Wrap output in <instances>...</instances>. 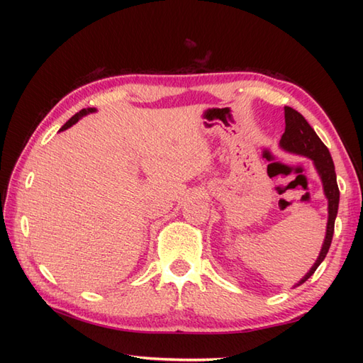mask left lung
<instances>
[{
	"mask_svg": "<svg viewBox=\"0 0 363 363\" xmlns=\"http://www.w3.org/2000/svg\"><path fill=\"white\" fill-rule=\"evenodd\" d=\"M285 133L282 134L279 146L287 152L299 154L313 162V167L323 184V191L328 199V225H326V237L325 242L321 245V251L318 254L317 260L312 265V268L307 272L303 279H301L295 287L304 284L309 277L315 273V269L320 267V264L325 260L326 254L329 251L330 242H333L334 235V225L337 218L338 211V201H340V191L337 186V176H335V167L330 152L326 148V145L320 140V137L315 133L313 128L307 123V120L301 115L298 111L291 109V107L285 106Z\"/></svg>",
	"mask_w": 363,
	"mask_h": 363,
	"instance_id": "left-lung-1",
	"label": "left lung"
}]
</instances>
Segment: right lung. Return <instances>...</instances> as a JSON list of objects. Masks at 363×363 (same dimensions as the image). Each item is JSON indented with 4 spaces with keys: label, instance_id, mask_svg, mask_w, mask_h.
<instances>
[{
    "label": "right lung",
    "instance_id": "right-lung-1",
    "mask_svg": "<svg viewBox=\"0 0 363 363\" xmlns=\"http://www.w3.org/2000/svg\"><path fill=\"white\" fill-rule=\"evenodd\" d=\"M94 112H96L95 107H87V109H82V111H79L78 113L73 115V117H72L70 120H68L62 128L59 129V133H60V130H65V129H68L70 126H73L74 123H78V120H81L82 117H86V115H89V113H94Z\"/></svg>",
    "mask_w": 363,
    "mask_h": 363
}]
</instances>
